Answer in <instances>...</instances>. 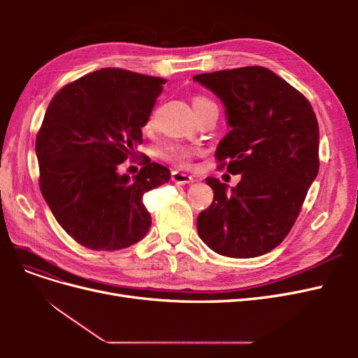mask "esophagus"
Masks as SVG:
<instances>
[{"instance_id": "1", "label": "esophagus", "mask_w": 358, "mask_h": 358, "mask_svg": "<svg viewBox=\"0 0 358 358\" xmlns=\"http://www.w3.org/2000/svg\"><path fill=\"white\" fill-rule=\"evenodd\" d=\"M171 180L178 183V185H185V183H191L194 180V178L191 175H187V173L173 171L171 173Z\"/></svg>"}]
</instances>
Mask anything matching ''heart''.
<instances>
[{"instance_id":"obj_1","label":"heart","mask_w":358,"mask_h":358,"mask_svg":"<svg viewBox=\"0 0 358 358\" xmlns=\"http://www.w3.org/2000/svg\"><path fill=\"white\" fill-rule=\"evenodd\" d=\"M192 106H194V110H196V113H197L199 110L204 109V107L215 106V103L212 100H209L208 96L197 95V96H194ZM152 125H154V116H150L148 121V127H152ZM194 155H196V150L189 149V148H183V146H170L161 152L162 158L170 161V162H175V164L179 167H189Z\"/></svg>"}]
</instances>
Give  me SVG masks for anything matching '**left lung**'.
<instances>
[{"instance_id":"1","label":"left lung","mask_w":358,"mask_h":358,"mask_svg":"<svg viewBox=\"0 0 358 358\" xmlns=\"http://www.w3.org/2000/svg\"><path fill=\"white\" fill-rule=\"evenodd\" d=\"M225 106L229 134L216 148L218 169L242 175L231 191L206 178L213 201L197 218L212 251L252 258L275 249L294 225L320 170V129L306 96L264 67L194 76Z\"/></svg>"}]
</instances>
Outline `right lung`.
I'll return each instance as SVG.
<instances>
[{"label": "right lung", "instance_id": "1", "mask_svg": "<svg viewBox=\"0 0 358 358\" xmlns=\"http://www.w3.org/2000/svg\"><path fill=\"white\" fill-rule=\"evenodd\" d=\"M164 79L122 69L85 74L59 90L36 138L40 191L69 236L94 251H117L150 229L145 192L169 182L170 170L145 162L138 175L117 166L142 145Z\"/></svg>", "mask_w": 358, "mask_h": 358}]
</instances>
